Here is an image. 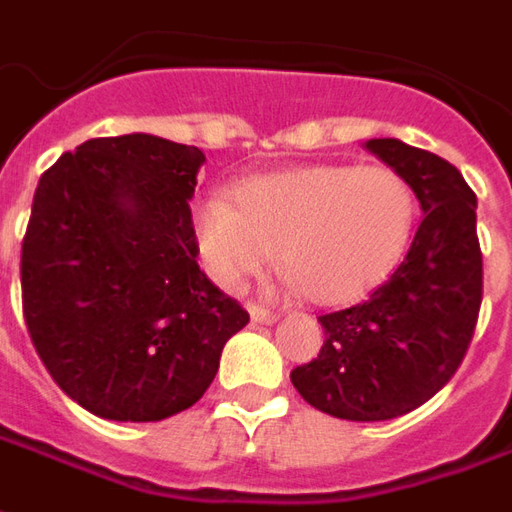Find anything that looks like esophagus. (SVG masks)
Here are the masks:
<instances>
[{
	"instance_id": "obj_1",
	"label": "esophagus",
	"mask_w": 512,
	"mask_h": 512,
	"mask_svg": "<svg viewBox=\"0 0 512 512\" xmlns=\"http://www.w3.org/2000/svg\"><path fill=\"white\" fill-rule=\"evenodd\" d=\"M248 314H250V320L259 322V325H273V322L278 320V314H275V311H270V308H264V306H256V303H250Z\"/></svg>"
}]
</instances>
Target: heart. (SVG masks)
Here are the masks:
<instances>
[{
  "instance_id": "heart-1",
  "label": "heart",
  "mask_w": 512,
  "mask_h": 512,
  "mask_svg": "<svg viewBox=\"0 0 512 512\" xmlns=\"http://www.w3.org/2000/svg\"><path fill=\"white\" fill-rule=\"evenodd\" d=\"M416 195L397 170L306 165L242 181L234 201L212 192L192 209V231L217 284L239 289L278 248L289 284L317 303L364 295L408 245Z\"/></svg>"
}]
</instances>
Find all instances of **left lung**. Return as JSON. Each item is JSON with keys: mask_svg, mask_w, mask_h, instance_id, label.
Segmentation results:
<instances>
[{"mask_svg": "<svg viewBox=\"0 0 512 512\" xmlns=\"http://www.w3.org/2000/svg\"><path fill=\"white\" fill-rule=\"evenodd\" d=\"M413 187L422 223L405 259L358 306L322 314L320 355L292 369L317 411L386 422L441 391L469 350L482 300L477 198L460 170L394 137L366 140Z\"/></svg>", "mask_w": 512, "mask_h": 512, "instance_id": "left-lung-1", "label": "left lung"}]
</instances>
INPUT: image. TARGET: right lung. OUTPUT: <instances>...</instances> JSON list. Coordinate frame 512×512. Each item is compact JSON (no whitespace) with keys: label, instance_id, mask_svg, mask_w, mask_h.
I'll use <instances>...</instances> for the list:
<instances>
[{"label":"right lung","instance_id":"right-lung-1","mask_svg":"<svg viewBox=\"0 0 512 512\" xmlns=\"http://www.w3.org/2000/svg\"><path fill=\"white\" fill-rule=\"evenodd\" d=\"M204 151L154 134L96 137L46 170L21 245L32 344L54 383L112 422L187 411L248 325L195 262Z\"/></svg>","mask_w":512,"mask_h":512}]
</instances>
